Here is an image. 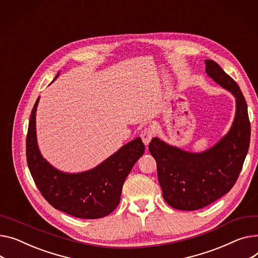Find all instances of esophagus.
Returning <instances> with one entry per match:
<instances>
[{
	"instance_id": "obj_1",
	"label": "esophagus",
	"mask_w": 258,
	"mask_h": 258,
	"mask_svg": "<svg viewBox=\"0 0 258 258\" xmlns=\"http://www.w3.org/2000/svg\"><path fill=\"white\" fill-rule=\"evenodd\" d=\"M153 134H154L153 128L150 127V126L145 127V128L141 132V135H140V136H141V139H142V141L144 142L145 145H148V144H149V142L151 141L152 137H153Z\"/></svg>"
}]
</instances>
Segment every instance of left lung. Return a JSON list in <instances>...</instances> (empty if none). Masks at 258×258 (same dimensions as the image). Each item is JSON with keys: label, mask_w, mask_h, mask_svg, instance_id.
Returning a JSON list of instances; mask_svg holds the SVG:
<instances>
[{"label": "left lung", "mask_w": 258, "mask_h": 258, "mask_svg": "<svg viewBox=\"0 0 258 258\" xmlns=\"http://www.w3.org/2000/svg\"><path fill=\"white\" fill-rule=\"evenodd\" d=\"M205 72L235 97V117L230 131L212 148L200 153L168 145L159 138L149 143L157 162L163 197L171 208L196 211L215 202L234 185L250 144L251 126L246 99L238 85L220 65L205 60Z\"/></svg>", "instance_id": "8db88e82"}]
</instances>
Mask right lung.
<instances>
[{"mask_svg": "<svg viewBox=\"0 0 258 258\" xmlns=\"http://www.w3.org/2000/svg\"><path fill=\"white\" fill-rule=\"evenodd\" d=\"M38 101L39 97L30 116L26 154L31 175L41 195L56 210L76 218L99 219L110 215L120 202L125 178L145 151L141 138L123 145L86 172H61L42 158L38 149L35 128Z\"/></svg>", "mask_w": 258, "mask_h": 258, "instance_id": "1", "label": "right lung"}]
</instances>
